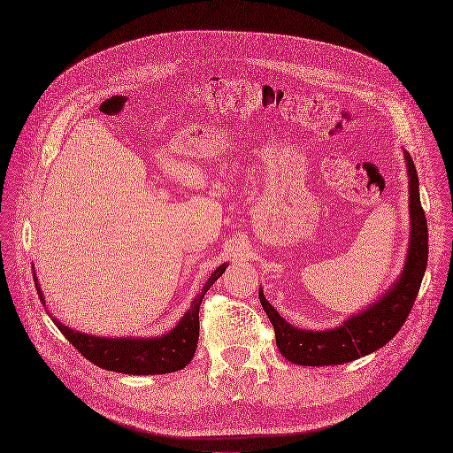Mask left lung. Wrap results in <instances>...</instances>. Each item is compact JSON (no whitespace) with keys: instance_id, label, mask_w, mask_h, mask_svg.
Instances as JSON below:
<instances>
[{"instance_id":"1","label":"left lung","mask_w":453,"mask_h":453,"mask_svg":"<svg viewBox=\"0 0 453 453\" xmlns=\"http://www.w3.org/2000/svg\"><path fill=\"white\" fill-rule=\"evenodd\" d=\"M405 162L411 194V241L403 273L388 293H384L375 304H370L358 315L343 321L338 328L317 332L289 325L259 289L261 306L274 326L276 345L289 362L298 365H338L353 362L387 345L407 321L427 266V220L420 203L416 167L409 153H405Z\"/></svg>"}]
</instances>
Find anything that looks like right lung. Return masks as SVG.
<instances>
[{"label":"right lung","instance_id":"right-lung-1","mask_svg":"<svg viewBox=\"0 0 453 453\" xmlns=\"http://www.w3.org/2000/svg\"><path fill=\"white\" fill-rule=\"evenodd\" d=\"M226 269V263L218 266L207 280L203 289L192 300L188 311L182 315L177 326L160 338H100L89 336L86 332L73 330L56 319L54 323L61 330L63 336L80 350V355L86 357L95 365L103 367V370L119 372L127 375H164L179 372L192 360L196 353L199 338L201 300H203L205 293L224 274ZM33 278H35V274H33ZM35 288L44 304L37 278Z\"/></svg>","mask_w":453,"mask_h":453}]
</instances>
